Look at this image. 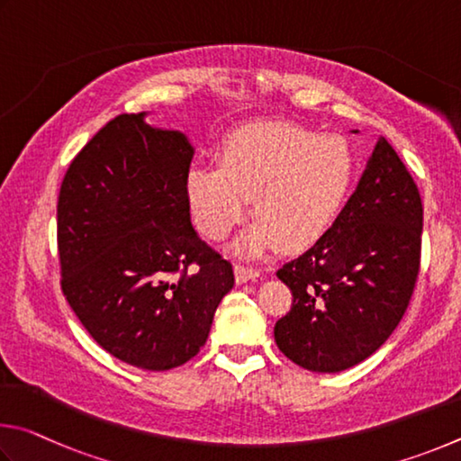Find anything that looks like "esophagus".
<instances>
[{
    "instance_id": "1",
    "label": "esophagus",
    "mask_w": 461,
    "mask_h": 461,
    "mask_svg": "<svg viewBox=\"0 0 461 461\" xmlns=\"http://www.w3.org/2000/svg\"><path fill=\"white\" fill-rule=\"evenodd\" d=\"M235 279H237V284L257 281V279H259V271L253 269V267H247V265H237V267H235Z\"/></svg>"
}]
</instances>
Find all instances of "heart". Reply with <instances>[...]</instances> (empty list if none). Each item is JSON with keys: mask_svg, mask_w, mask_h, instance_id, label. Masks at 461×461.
Listing matches in <instances>:
<instances>
[{"mask_svg": "<svg viewBox=\"0 0 461 461\" xmlns=\"http://www.w3.org/2000/svg\"><path fill=\"white\" fill-rule=\"evenodd\" d=\"M354 158L334 135L281 121L253 123L229 135L221 161H194L185 198L200 232L224 239L243 221L253 198L257 222L235 245L257 257L277 243L300 251L332 229L348 200Z\"/></svg>", "mask_w": 461, "mask_h": 461, "instance_id": "1", "label": "heart"}]
</instances>
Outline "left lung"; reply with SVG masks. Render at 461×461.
Wrapping results in <instances>:
<instances>
[{
	"label": "left lung",
	"mask_w": 461,
	"mask_h": 461,
	"mask_svg": "<svg viewBox=\"0 0 461 461\" xmlns=\"http://www.w3.org/2000/svg\"><path fill=\"white\" fill-rule=\"evenodd\" d=\"M421 230L417 185L381 137L332 229L277 271L294 295L273 330L279 350L312 373H340L375 354L413 295Z\"/></svg>",
	"instance_id": "left-lung-1"
}]
</instances>
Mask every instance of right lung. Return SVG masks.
<instances>
[{
    "label": "right lung",
    "mask_w": 461,
    "mask_h": 461,
    "mask_svg": "<svg viewBox=\"0 0 461 461\" xmlns=\"http://www.w3.org/2000/svg\"><path fill=\"white\" fill-rule=\"evenodd\" d=\"M109 121L72 159L59 194L62 294L113 357L169 370L196 357L235 285L232 265L190 222L182 131Z\"/></svg>",
    "instance_id": "add662e5"
}]
</instances>
